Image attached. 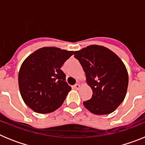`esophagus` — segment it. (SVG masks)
Segmentation results:
<instances>
[{
	"instance_id": "1",
	"label": "esophagus",
	"mask_w": 145,
	"mask_h": 145,
	"mask_svg": "<svg viewBox=\"0 0 145 145\" xmlns=\"http://www.w3.org/2000/svg\"><path fill=\"white\" fill-rule=\"evenodd\" d=\"M80 84H76L74 85V88H75V89H76V90H78V89H80Z\"/></svg>"
}]
</instances>
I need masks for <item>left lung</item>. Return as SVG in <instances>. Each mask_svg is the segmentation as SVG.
<instances>
[{"mask_svg": "<svg viewBox=\"0 0 145 145\" xmlns=\"http://www.w3.org/2000/svg\"><path fill=\"white\" fill-rule=\"evenodd\" d=\"M92 89L91 99L84 105L91 113L102 116L114 112L125 99L129 75L118 55L102 46L91 45L74 52Z\"/></svg>", "mask_w": 145, "mask_h": 145, "instance_id": "8db88e82", "label": "left lung"}]
</instances>
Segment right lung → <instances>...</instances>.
<instances>
[{"mask_svg": "<svg viewBox=\"0 0 145 145\" xmlns=\"http://www.w3.org/2000/svg\"><path fill=\"white\" fill-rule=\"evenodd\" d=\"M73 52L43 47L22 62L18 75L20 91L23 101L34 112L50 113L63 104L71 87L65 81L61 67Z\"/></svg>", "mask_w": 145, "mask_h": 145, "instance_id": "obj_1", "label": "right lung"}]
</instances>
